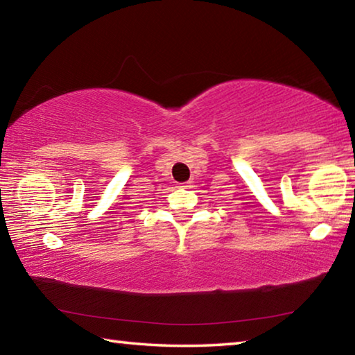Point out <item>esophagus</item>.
Segmentation results:
<instances>
[{
    "label": "esophagus",
    "instance_id": "34e87169",
    "mask_svg": "<svg viewBox=\"0 0 355 355\" xmlns=\"http://www.w3.org/2000/svg\"><path fill=\"white\" fill-rule=\"evenodd\" d=\"M178 188H189V183H180V186H178Z\"/></svg>",
    "mask_w": 355,
    "mask_h": 355
}]
</instances>
